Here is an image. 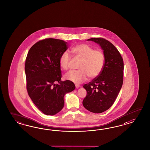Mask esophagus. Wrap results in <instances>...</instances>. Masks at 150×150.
<instances>
[{
	"label": "esophagus",
	"instance_id": "obj_1",
	"mask_svg": "<svg viewBox=\"0 0 150 150\" xmlns=\"http://www.w3.org/2000/svg\"><path fill=\"white\" fill-rule=\"evenodd\" d=\"M75 87H76V88H79L80 87V86L79 85H75Z\"/></svg>",
	"mask_w": 150,
	"mask_h": 150
}]
</instances>
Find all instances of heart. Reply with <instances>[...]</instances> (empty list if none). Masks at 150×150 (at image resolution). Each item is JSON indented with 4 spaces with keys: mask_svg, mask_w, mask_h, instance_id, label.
Here are the masks:
<instances>
[{
    "mask_svg": "<svg viewBox=\"0 0 150 150\" xmlns=\"http://www.w3.org/2000/svg\"><path fill=\"white\" fill-rule=\"evenodd\" d=\"M71 52L81 61L78 67L79 70H71L65 74V80L78 84L86 81L88 76L94 79L100 75L105 63V56L101 50H94L91 46L82 43L73 47ZM70 60L68 52H64L59 58L61 68L68 70Z\"/></svg>",
    "mask_w": 150,
    "mask_h": 150,
    "instance_id": "obj_1",
    "label": "heart"
}]
</instances>
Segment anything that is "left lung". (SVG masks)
<instances>
[{
	"instance_id": "left-lung-1",
	"label": "left lung",
	"mask_w": 150,
	"mask_h": 150,
	"mask_svg": "<svg viewBox=\"0 0 150 150\" xmlns=\"http://www.w3.org/2000/svg\"><path fill=\"white\" fill-rule=\"evenodd\" d=\"M103 50L105 64L98 76L83 85L87 95L83 100V107L94 113H101L113 105L123 82V59L115 46L102 38H93Z\"/></svg>"
}]
</instances>
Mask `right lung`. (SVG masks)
Masks as SVG:
<instances>
[{
  "mask_svg": "<svg viewBox=\"0 0 150 150\" xmlns=\"http://www.w3.org/2000/svg\"><path fill=\"white\" fill-rule=\"evenodd\" d=\"M67 44L58 39L46 38L32 45L27 54L25 66L27 92L46 115L59 112L63 108L65 95L75 88L73 82L61 81L59 58L68 48Z\"/></svg>",
  "mask_w": 150,
  "mask_h": 150,
  "instance_id": "add662e5",
  "label": "right lung"
}]
</instances>
